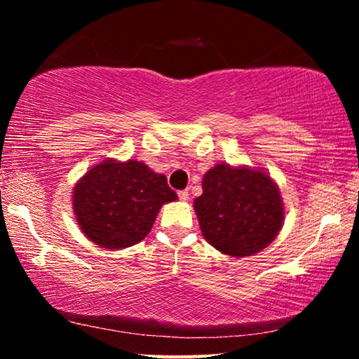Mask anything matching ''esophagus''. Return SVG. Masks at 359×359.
I'll return each instance as SVG.
<instances>
[{"label": "esophagus", "instance_id": "1", "mask_svg": "<svg viewBox=\"0 0 359 359\" xmlns=\"http://www.w3.org/2000/svg\"><path fill=\"white\" fill-rule=\"evenodd\" d=\"M177 194H179L180 201H188V198H190L188 196V190H180Z\"/></svg>", "mask_w": 359, "mask_h": 359}]
</instances>
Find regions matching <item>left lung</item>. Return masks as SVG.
<instances>
[{
	"mask_svg": "<svg viewBox=\"0 0 359 359\" xmlns=\"http://www.w3.org/2000/svg\"><path fill=\"white\" fill-rule=\"evenodd\" d=\"M199 226L212 247L229 257H250L276 239L283 203L276 182L258 169L217 165L194 199Z\"/></svg>",
	"mask_w": 359,
	"mask_h": 359,
	"instance_id": "1",
	"label": "left lung"
}]
</instances>
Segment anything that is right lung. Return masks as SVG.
Listing matches in <instances>:
<instances>
[{"mask_svg":"<svg viewBox=\"0 0 359 359\" xmlns=\"http://www.w3.org/2000/svg\"><path fill=\"white\" fill-rule=\"evenodd\" d=\"M177 194L163 174L142 161L106 160L83 175L72 191L76 220L102 248H126L150 233L156 214Z\"/></svg>","mask_w":359,"mask_h":359,"instance_id":"add662e5","label":"right lung"}]
</instances>
